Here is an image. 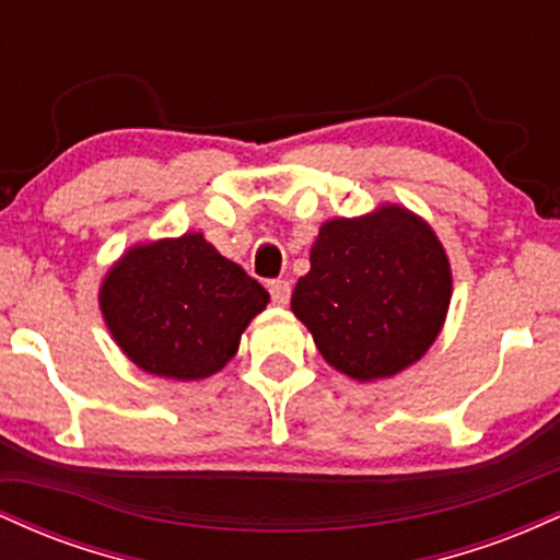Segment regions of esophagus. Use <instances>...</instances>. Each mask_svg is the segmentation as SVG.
<instances>
[{
    "label": "esophagus",
    "mask_w": 560,
    "mask_h": 560,
    "mask_svg": "<svg viewBox=\"0 0 560 560\" xmlns=\"http://www.w3.org/2000/svg\"><path fill=\"white\" fill-rule=\"evenodd\" d=\"M268 292H271V300L276 305H287L289 294H292V284L287 279H273L268 281Z\"/></svg>",
    "instance_id": "esophagus-1"
}]
</instances>
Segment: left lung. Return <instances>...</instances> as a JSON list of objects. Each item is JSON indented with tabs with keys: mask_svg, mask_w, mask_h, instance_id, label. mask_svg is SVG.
I'll use <instances>...</instances> for the list:
<instances>
[{
	"mask_svg": "<svg viewBox=\"0 0 560 560\" xmlns=\"http://www.w3.org/2000/svg\"><path fill=\"white\" fill-rule=\"evenodd\" d=\"M450 262L405 208L334 218L318 231L292 311L326 363L358 382L395 376L432 347L450 305Z\"/></svg>",
	"mask_w": 560,
	"mask_h": 560,
	"instance_id": "8db88e82",
	"label": "left lung"
}]
</instances>
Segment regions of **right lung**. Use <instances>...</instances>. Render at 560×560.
Returning <instances> with one entry per match:
<instances>
[{"label":"right lung","mask_w":560,"mask_h":560,"mask_svg":"<svg viewBox=\"0 0 560 560\" xmlns=\"http://www.w3.org/2000/svg\"><path fill=\"white\" fill-rule=\"evenodd\" d=\"M107 329L141 371L178 382L221 371L268 292L202 234L128 249L100 292Z\"/></svg>","instance_id":"obj_1"}]
</instances>
